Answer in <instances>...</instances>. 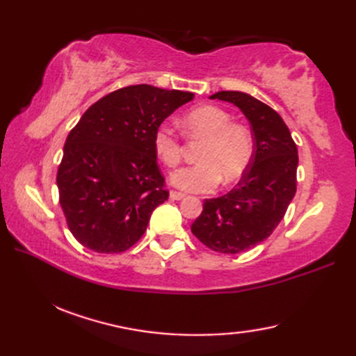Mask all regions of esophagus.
Returning a JSON list of instances; mask_svg holds the SVG:
<instances>
[{"instance_id":"esophagus-1","label":"esophagus","mask_w":356,"mask_h":356,"mask_svg":"<svg viewBox=\"0 0 356 356\" xmlns=\"http://www.w3.org/2000/svg\"><path fill=\"white\" fill-rule=\"evenodd\" d=\"M170 199L171 200H182V199H185V194L179 193V191H170Z\"/></svg>"}]
</instances>
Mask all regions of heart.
<instances>
[{
    "label": "heart",
    "instance_id": "obj_1",
    "mask_svg": "<svg viewBox=\"0 0 356 356\" xmlns=\"http://www.w3.org/2000/svg\"><path fill=\"white\" fill-rule=\"evenodd\" d=\"M191 138L205 139L197 165L172 172L171 184L184 191L208 193L220 184L231 185L243 176L252 156V139L245 127L232 124L228 111L217 105H202L182 119ZM153 149L165 166L174 168L182 157V142L176 130L161 124L153 133Z\"/></svg>",
    "mask_w": 356,
    "mask_h": 356
}]
</instances>
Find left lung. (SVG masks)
<instances>
[{"instance_id": "1", "label": "left lung", "mask_w": 356, "mask_h": 356, "mask_svg": "<svg viewBox=\"0 0 356 356\" xmlns=\"http://www.w3.org/2000/svg\"><path fill=\"white\" fill-rule=\"evenodd\" d=\"M211 99L241 110L254 133V153L237 186L203 202L191 231L220 254L245 252L266 240L282 222L297 191L298 151L289 128L269 105L241 92H218Z\"/></svg>"}]
</instances>
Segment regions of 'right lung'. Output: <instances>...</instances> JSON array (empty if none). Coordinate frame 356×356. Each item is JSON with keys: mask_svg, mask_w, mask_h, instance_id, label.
Here are the masks:
<instances>
[{"mask_svg": "<svg viewBox=\"0 0 356 356\" xmlns=\"http://www.w3.org/2000/svg\"><path fill=\"white\" fill-rule=\"evenodd\" d=\"M194 95L140 84L90 107L67 136L58 168L59 203L82 246L101 254L130 249L151 213L168 200L153 133Z\"/></svg>", "mask_w": 356, "mask_h": 356, "instance_id": "obj_1", "label": "right lung"}]
</instances>
